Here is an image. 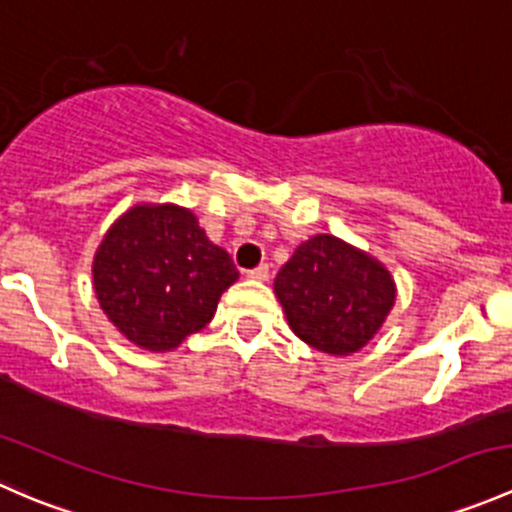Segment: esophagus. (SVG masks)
Returning a JSON list of instances; mask_svg holds the SVG:
<instances>
[{
    "instance_id": "obj_1",
    "label": "esophagus",
    "mask_w": 512,
    "mask_h": 512,
    "mask_svg": "<svg viewBox=\"0 0 512 512\" xmlns=\"http://www.w3.org/2000/svg\"><path fill=\"white\" fill-rule=\"evenodd\" d=\"M247 277H250V280H255V282H267V280H270V267H267V265L255 267V270L247 272Z\"/></svg>"
}]
</instances>
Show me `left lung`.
Instances as JSON below:
<instances>
[{
	"instance_id": "8db88e82",
	"label": "left lung",
	"mask_w": 512,
	"mask_h": 512,
	"mask_svg": "<svg viewBox=\"0 0 512 512\" xmlns=\"http://www.w3.org/2000/svg\"><path fill=\"white\" fill-rule=\"evenodd\" d=\"M289 329L329 356H352L384 327L396 282L384 262L342 237L314 235L275 277Z\"/></svg>"
}]
</instances>
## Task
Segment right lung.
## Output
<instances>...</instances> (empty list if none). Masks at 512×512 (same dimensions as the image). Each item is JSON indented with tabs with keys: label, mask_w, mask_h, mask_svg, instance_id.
<instances>
[{
	"label": "right lung",
	"mask_w": 512,
	"mask_h": 512,
	"mask_svg": "<svg viewBox=\"0 0 512 512\" xmlns=\"http://www.w3.org/2000/svg\"><path fill=\"white\" fill-rule=\"evenodd\" d=\"M94 292L108 322L146 352H173L215 317L240 272L193 210L138 203L96 247Z\"/></svg>",
	"instance_id": "right-lung-1"
}]
</instances>
